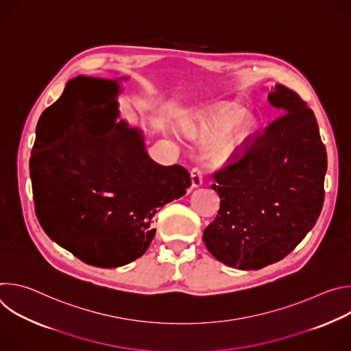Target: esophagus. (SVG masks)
<instances>
[{"mask_svg":"<svg viewBox=\"0 0 351 351\" xmlns=\"http://www.w3.org/2000/svg\"><path fill=\"white\" fill-rule=\"evenodd\" d=\"M191 183H193V187H198L203 184V171L199 167H194L191 169Z\"/></svg>","mask_w":351,"mask_h":351,"instance_id":"esophagus-1","label":"esophagus"}]
</instances>
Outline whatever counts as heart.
<instances>
[{"instance_id":"obj_1","label":"heart","mask_w":351,"mask_h":351,"mask_svg":"<svg viewBox=\"0 0 351 351\" xmlns=\"http://www.w3.org/2000/svg\"><path fill=\"white\" fill-rule=\"evenodd\" d=\"M256 130V121L239 106H228L215 112L198 115L187 122L186 133L193 138L215 140L230 132L232 148L240 147Z\"/></svg>"}]
</instances>
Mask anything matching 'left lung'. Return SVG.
<instances>
[{
	"label": "left lung",
	"mask_w": 351,
	"mask_h": 351,
	"mask_svg": "<svg viewBox=\"0 0 351 351\" xmlns=\"http://www.w3.org/2000/svg\"><path fill=\"white\" fill-rule=\"evenodd\" d=\"M268 99L285 114L213 173L221 206L203 233L218 261L244 271L291 253L314 228L325 198L328 160L314 112L282 84Z\"/></svg>",
	"instance_id": "1"
}]
</instances>
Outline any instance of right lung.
Segmentation results:
<instances>
[{
    "mask_svg": "<svg viewBox=\"0 0 351 351\" xmlns=\"http://www.w3.org/2000/svg\"><path fill=\"white\" fill-rule=\"evenodd\" d=\"M125 79V77H123ZM117 80L77 76L47 108L64 117L56 144L30 157L37 219L83 263L117 268L141 257L154 239L158 208L186 194L190 173L149 158L140 129L119 123ZM43 117V115H41Z\"/></svg>",
    "mask_w": 351,
    "mask_h": 351,
    "instance_id": "right-lung-1",
    "label": "right lung"
}]
</instances>
